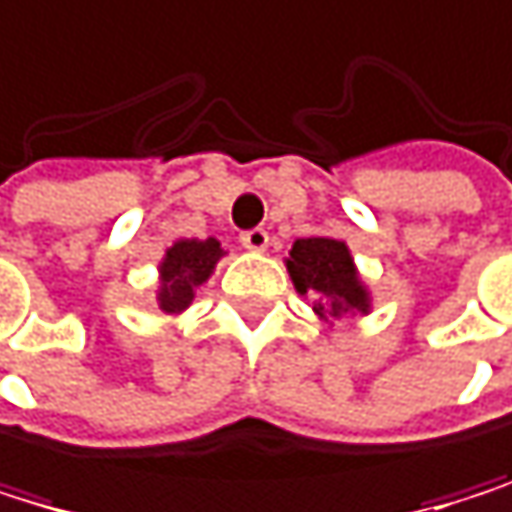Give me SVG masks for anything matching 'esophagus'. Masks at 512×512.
<instances>
[{
  "mask_svg": "<svg viewBox=\"0 0 512 512\" xmlns=\"http://www.w3.org/2000/svg\"><path fill=\"white\" fill-rule=\"evenodd\" d=\"M241 244L247 250H253V253H262L268 247V232H265V228H250V232L241 235Z\"/></svg>",
  "mask_w": 512,
  "mask_h": 512,
  "instance_id": "1",
  "label": "esophagus"
}]
</instances>
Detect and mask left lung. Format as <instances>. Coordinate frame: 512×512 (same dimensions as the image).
<instances>
[{
  "label": "left lung",
  "mask_w": 512,
  "mask_h": 512,
  "mask_svg": "<svg viewBox=\"0 0 512 512\" xmlns=\"http://www.w3.org/2000/svg\"><path fill=\"white\" fill-rule=\"evenodd\" d=\"M287 271L293 287L314 299V311L323 320L369 314V290L363 287L345 241L299 238L290 250Z\"/></svg>",
  "instance_id": "1"
}]
</instances>
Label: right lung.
<instances>
[{"label":"right lung","mask_w":512,"mask_h":512,"mask_svg":"<svg viewBox=\"0 0 512 512\" xmlns=\"http://www.w3.org/2000/svg\"><path fill=\"white\" fill-rule=\"evenodd\" d=\"M225 256V250L219 247L216 238H207V241H198V238H189V241H176L173 247H167L161 265H158V308L164 314H183L192 299H195V290L201 284H207V277L213 274L216 262Z\"/></svg>","instance_id":"1"}]
</instances>
